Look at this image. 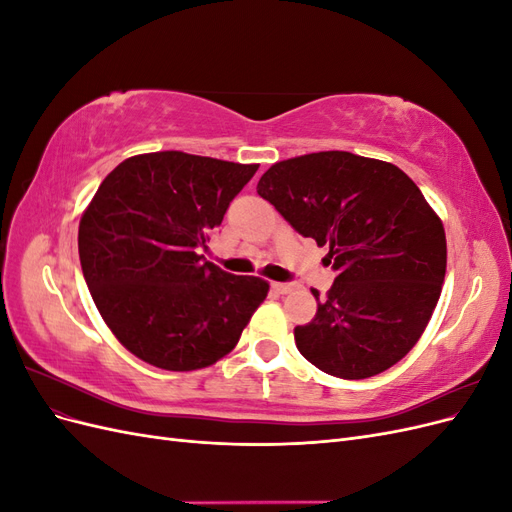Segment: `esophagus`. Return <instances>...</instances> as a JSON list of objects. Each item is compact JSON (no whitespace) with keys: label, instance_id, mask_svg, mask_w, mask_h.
I'll list each match as a JSON object with an SVG mask.
<instances>
[{"label":"esophagus","instance_id":"34e87169","mask_svg":"<svg viewBox=\"0 0 512 512\" xmlns=\"http://www.w3.org/2000/svg\"><path fill=\"white\" fill-rule=\"evenodd\" d=\"M271 288H273L277 294H288V292H292V290H294V284H286V282H275Z\"/></svg>","mask_w":512,"mask_h":512}]
</instances>
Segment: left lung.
I'll return each mask as SVG.
<instances>
[{"mask_svg":"<svg viewBox=\"0 0 512 512\" xmlns=\"http://www.w3.org/2000/svg\"><path fill=\"white\" fill-rule=\"evenodd\" d=\"M258 194L303 237L329 247L335 282L314 320L294 329L324 374L363 380L414 348L438 305L446 237L416 183L391 162L318 151L273 164Z\"/></svg>","mask_w":512,"mask_h":512,"instance_id":"1","label":"left lung"}]
</instances>
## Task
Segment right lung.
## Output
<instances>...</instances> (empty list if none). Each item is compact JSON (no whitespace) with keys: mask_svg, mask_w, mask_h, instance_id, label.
I'll return each mask as SVG.
<instances>
[{"mask_svg":"<svg viewBox=\"0 0 512 512\" xmlns=\"http://www.w3.org/2000/svg\"><path fill=\"white\" fill-rule=\"evenodd\" d=\"M256 170L156 151L100 183L79 224L81 267L106 327L141 361L166 371L218 363L267 299L269 282L198 254Z\"/></svg>","mask_w":512,"mask_h":512,"instance_id":"1","label":"right lung"}]
</instances>
